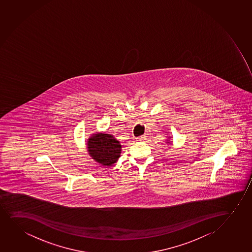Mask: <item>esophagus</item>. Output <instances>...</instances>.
Wrapping results in <instances>:
<instances>
[{"label":"esophagus","mask_w":252,"mask_h":252,"mask_svg":"<svg viewBox=\"0 0 252 252\" xmlns=\"http://www.w3.org/2000/svg\"><path fill=\"white\" fill-rule=\"evenodd\" d=\"M137 140L139 141V142H144V141L147 140V136L146 135L140 136V137H137Z\"/></svg>","instance_id":"esophagus-1"}]
</instances>
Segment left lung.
Wrapping results in <instances>:
<instances>
[{
	"instance_id": "obj_1",
	"label": "left lung",
	"mask_w": 252,
	"mask_h": 252,
	"mask_svg": "<svg viewBox=\"0 0 252 252\" xmlns=\"http://www.w3.org/2000/svg\"><path fill=\"white\" fill-rule=\"evenodd\" d=\"M168 143H170V142H168Z\"/></svg>"
}]
</instances>
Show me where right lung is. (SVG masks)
Listing matches in <instances>:
<instances>
[{
	"label": "right lung",
	"mask_w": 252,
	"mask_h": 252,
	"mask_svg": "<svg viewBox=\"0 0 252 252\" xmlns=\"http://www.w3.org/2000/svg\"><path fill=\"white\" fill-rule=\"evenodd\" d=\"M87 149L92 159L103 166H111L121 157V143L111 134H92L87 141Z\"/></svg>",
	"instance_id": "obj_1"
}]
</instances>
